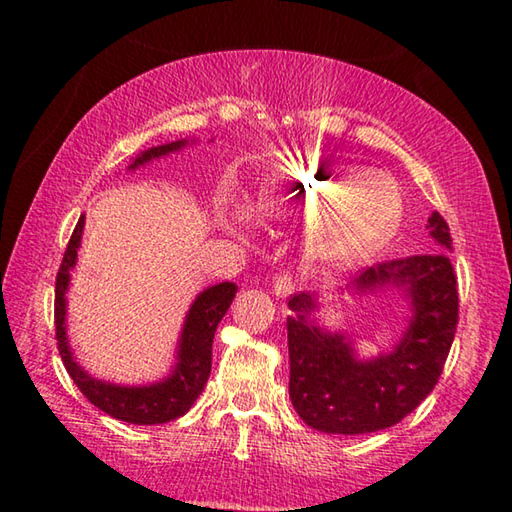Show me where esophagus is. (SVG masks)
I'll list each match as a JSON object with an SVG mask.
<instances>
[{
	"label": "esophagus",
	"mask_w": 512,
	"mask_h": 512,
	"mask_svg": "<svg viewBox=\"0 0 512 512\" xmlns=\"http://www.w3.org/2000/svg\"><path fill=\"white\" fill-rule=\"evenodd\" d=\"M293 289H296V280H293L291 273H280L275 277L273 282V291L277 298H287L293 293Z\"/></svg>",
	"instance_id": "1"
}]
</instances>
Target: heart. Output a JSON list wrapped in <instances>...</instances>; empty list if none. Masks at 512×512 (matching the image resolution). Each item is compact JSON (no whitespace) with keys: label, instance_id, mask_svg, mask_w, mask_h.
I'll return each mask as SVG.
<instances>
[{"label":"heart","instance_id":"obj_1","mask_svg":"<svg viewBox=\"0 0 512 512\" xmlns=\"http://www.w3.org/2000/svg\"><path fill=\"white\" fill-rule=\"evenodd\" d=\"M275 189L268 205H291L307 223L320 225L311 253L329 266H352L379 253L402 221L400 189L363 167L302 160L280 173Z\"/></svg>","mask_w":512,"mask_h":512}]
</instances>
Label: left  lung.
<instances>
[{
  "mask_svg": "<svg viewBox=\"0 0 512 512\" xmlns=\"http://www.w3.org/2000/svg\"><path fill=\"white\" fill-rule=\"evenodd\" d=\"M427 230L438 254L379 262L350 284L359 293L395 287L411 300L409 329L393 352L361 361L343 334L327 332L309 318L316 309L311 293L289 300V397L311 429L345 436L388 429L438 384L456 334L458 284L447 221L433 212Z\"/></svg>",
  "mask_w": 512,
  "mask_h": 512,
  "instance_id": "1",
  "label": "left lung"
}]
</instances>
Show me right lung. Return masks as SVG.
<instances>
[{"label": "right lung", "instance_id": "1", "mask_svg": "<svg viewBox=\"0 0 512 512\" xmlns=\"http://www.w3.org/2000/svg\"><path fill=\"white\" fill-rule=\"evenodd\" d=\"M185 144L187 140L153 146V149L137 155L135 162L128 169H137L155 158H162V155L180 151ZM83 225L85 216L81 214V219L72 232V239H69L67 244L63 264H60L56 275L54 323L60 359H63L69 377L74 379L79 391L88 397L97 409L112 415V418L131 424H162L176 420L192 409L198 395L203 393L207 377H210L212 370V341L216 325L221 323L225 311H228L232 300H235L237 284L221 282L214 284V287H207L203 293H198L194 305L189 307L183 332H180V345L176 357L178 363L176 368L171 370L169 377H164L158 384L149 386H119L110 384V381H101L88 375V372L76 363L67 343L65 293L69 287V271L76 266V250L81 246Z\"/></svg>", "mask_w": 512, "mask_h": 512}]
</instances>
